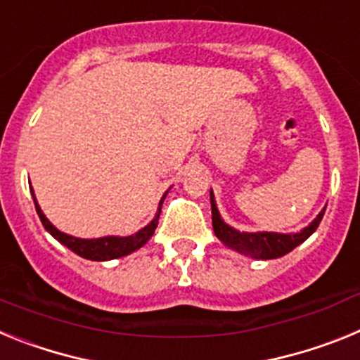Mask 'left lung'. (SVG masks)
Here are the masks:
<instances>
[{
  "mask_svg": "<svg viewBox=\"0 0 360 360\" xmlns=\"http://www.w3.org/2000/svg\"><path fill=\"white\" fill-rule=\"evenodd\" d=\"M324 211H326V207L316 216V219L308 227H304L303 231L299 232H290V234L266 231L241 232L238 229L231 227L229 224H225L218 207H216V200L211 189L212 229H214L216 238L229 249L236 250V252L243 254V256L254 257V259H276V257H281L290 252V250H294L297 245L303 243L304 240H308L316 232L321 219H323Z\"/></svg>",
  "mask_w": 360,
  "mask_h": 360,
  "instance_id": "obj_1",
  "label": "left lung"
}]
</instances>
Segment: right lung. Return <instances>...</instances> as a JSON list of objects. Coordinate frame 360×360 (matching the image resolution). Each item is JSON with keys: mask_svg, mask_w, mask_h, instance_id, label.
<instances>
[{"mask_svg": "<svg viewBox=\"0 0 360 360\" xmlns=\"http://www.w3.org/2000/svg\"><path fill=\"white\" fill-rule=\"evenodd\" d=\"M165 196H167V191L162 196L160 203H158V211L155 214V218L149 221L146 227H142L141 231H136L131 236H103V238H75L72 234H66L61 232L56 225L50 224V219L43 214L39 203H37L36 195H34V189H32V198L36 203V211L39 216L41 224L46 231L56 238L57 241L65 247H68L72 252H75L77 256L84 257V259H91V262H110V259H117V257L128 256V254L135 252L142 247V245L148 243L151 240V236L155 234V229L158 225V216H160L162 203H164Z\"/></svg>", "mask_w": 360, "mask_h": 360, "instance_id": "add662e5", "label": "right lung"}]
</instances>
